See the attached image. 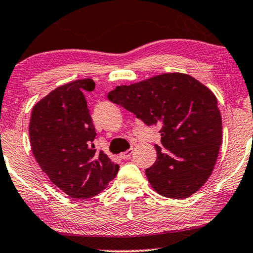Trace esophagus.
Instances as JSON below:
<instances>
[{
    "mask_svg": "<svg viewBox=\"0 0 253 253\" xmlns=\"http://www.w3.org/2000/svg\"><path fill=\"white\" fill-rule=\"evenodd\" d=\"M131 154H132V148H130V150H127L126 152H123V153H121L120 157L122 159H129L131 157Z\"/></svg>",
    "mask_w": 253,
    "mask_h": 253,
    "instance_id": "esophagus-1",
    "label": "esophagus"
}]
</instances>
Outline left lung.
Wrapping results in <instances>:
<instances>
[{"mask_svg": "<svg viewBox=\"0 0 253 253\" xmlns=\"http://www.w3.org/2000/svg\"><path fill=\"white\" fill-rule=\"evenodd\" d=\"M108 99L146 126L160 127L164 151L155 145L157 161L146 169L159 195L188 198L205 184L222 144L221 114L210 88L191 76L171 72L117 86Z\"/></svg>", "mask_w": 253, "mask_h": 253, "instance_id": "obj_1", "label": "left lung"}]
</instances>
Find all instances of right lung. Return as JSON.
<instances>
[{"instance_id":"obj_1","label":"right lung","mask_w":253,"mask_h":253,"mask_svg":"<svg viewBox=\"0 0 253 253\" xmlns=\"http://www.w3.org/2000/svg\"><path fill=\"white\" fill-rule=\"evenodd\" d=\"M92 79H79L55 88L33 107L30 141L34 158L53 184L71 198L86 199L103 191L119 165L100 151L84 92Z\"/></svg>"}]
</instances>
